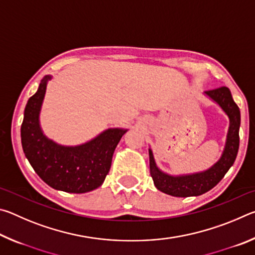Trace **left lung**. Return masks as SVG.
I'll return each instance as SVG.
<instances>
[{
  "label": "left lung",
  "instance_id": "obj_1",
  "mask_svg": "<svg viewBox=\"0 0 255 255\" xmlns=\"http://www.w3.org/2000/svg\"><path fill=\"white\" fill-rule=\"evenodd\" d=\"M205 96L208 97L215 103H217L230 119L225 147H224L221 158L208 170L180 175L167 174L161 169H158L154 159L152 149L149 148L150 175L153 178L155 187L166 195L173 197L200 196L213 189L224 178V175L227 173V171L235 162L240 146V108L233 100L230 89L226 86L206 91Z\"/></svg>",
  "mask_w": 255,
  "mask_h": 255
}]
</instances>
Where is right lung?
I'll return each mask as SVG.
<instances>
[{"instance_id": "add662e5", "label": "right lung", "mask_w": 255, "mask_h": 255, "mask_svg": "<svg viewBox=\"0 0 255 255\" xmlns=\"http://www.w3.org/2000/svg\"><path fill=\"white\" fill-rule=\"evenodd\" d=\"M51 75L41 80L29 99L21 125V143L25 157L49 187L70 193H85L100 187L109 173L112 155L128 129L109 128L93 139L64 146L47 137L40 127V111Z\"/></svg>"}]
</instances>
